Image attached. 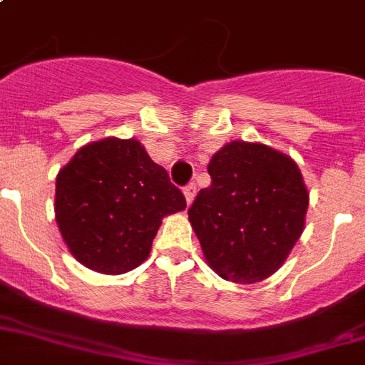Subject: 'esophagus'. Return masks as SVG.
<instances>
[{"mask_svg":"<svg viewBox=\"0 0 365 365\" xmlns=\"http://www.w3.org/2000/svg\"><path fill=\"white\" fill-rule=\"evenodd\" d=\"M195 192H197V188H195V182H188V185L185 186V197H186V201H188V205L194 201Z\"/></svg>","mask_w":365,"mask_h":365,"instance_id":"1","label":"esophagus"}]
</instances>
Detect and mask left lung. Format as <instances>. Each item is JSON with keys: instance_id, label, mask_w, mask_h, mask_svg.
Listing matches in <instances>:
<instances>
[{"instance_id": "obj_1", "label": "left lung", "mask_w": 365, "mask_h": 365, "mask_svg": "<svg viewBox=\"0 0 365 365\" xmlns=\"http://www.w3.org/2000/svg\"><path fill=\"white\" fill-rule=\"evenodd\" d=\"M208 175L188 208L208 266L242 284L275 273L304 229L308 192L297 164L262 144L230 142Z\"/></svg>"}]
</instances>
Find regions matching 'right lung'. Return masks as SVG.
Here are the masks:
<instances>
[{
  "instance_id": "add662e5",
  "label": "right lung",
  "mask_w": 365,
  "mask_h": 365,
  "mask_svg": "<svg viewBox=\"0 0 365 365\" xmlns=\"http://www.w3.org/2000/svg\"><path fill=\"white\" fill-rule=\"evenodd\" d=\"M185 208L182 192L136 140L85 145L57 175L62 238L83 266L107 275L144 262L162 217Z\"/></svg>"
}]
</instances>
